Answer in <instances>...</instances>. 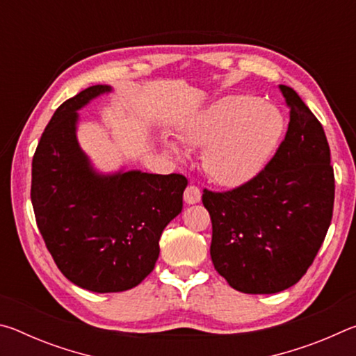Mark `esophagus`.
Here are the masks:
<instances>
[{
	"instance_id": "obj_1",
	"label": "esophagus",
	"mask_w": 356,
	"mask_h": 356,
	"mask_svg": "<svg viewBox=\"0 0 356 356\" xmlns=\"http://www.w3.org/2000/svg\"><path fill=\"white\" fill-rule=\"evenodd\" d=\"M184 201L186 204H197L201 201V190L195 185H188L184 193Z\"/></svg>"
}]
</instances>
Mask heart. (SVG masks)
I'll use <instances>...</instances> for the list:
<instances>
[{
    "mask_svg": "<svg viewBox=\"0 0 356 356\" xmlns=\"http://www.w3.org/2000/svg\"><path fill=\"white\" fill-rule=\"evenodd\" d=\"M284 134V118L254 95H227L184 125V140L204 149V168L216 184L237 186L262 170ZM180 155L176 143H166Z\"/></svg>",
    "mask_w": 356,
    "mask_h": 356,
    "instance_id": "1",
    "label": "heart"
}]
</instances>
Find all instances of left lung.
<instances>
[{
  "label": "left lung",
  "mask_w": 356,
  "mask_h": 356,
  "mask_svg": "<svg viewBox=\"0 0 356 356\" xmlns=\"http://www.w3.org/2000/svg\"><path fill=\"white\" fill-rule=\"evenodd\" d=\"M280 89L291 120L273 159L237 188L202 195L212 220L215 270L243 293L297 284L333 216L334 172L322 124L292 88Z\"/></svg>",
  "instance_id": "1"
}]
</instances>
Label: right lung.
<instances>
[{
  "instance_id": "1",
  "label": "right lung",
  "mask_w": 356,
  "mask_h": 356,
  "mask_svg": "<svg viewBox=\"0 0 356 356\" xmlns=\"http://www.w3.org/2000/svg\"><path fill=\"white\" fill-rule=\"evenodd\" d=\"M111 92L95 84L65 100L33 159L31 202L42 238L61 273L91 292H122L152 272L160 237L182 212V174L94 170L76 140L78 110Z\"/></svg>"
}]
</instances>
